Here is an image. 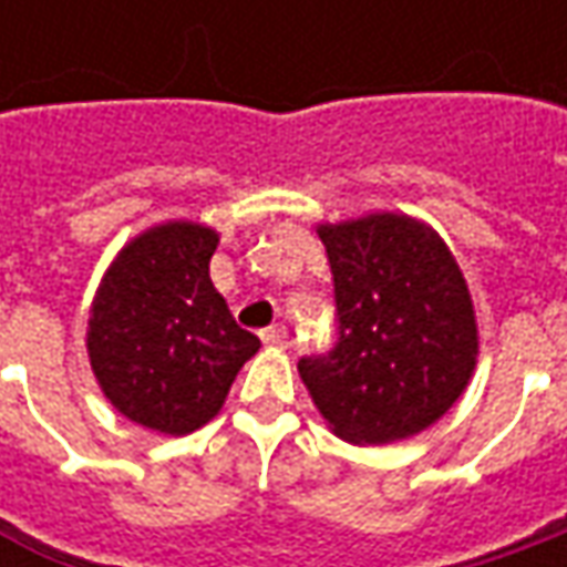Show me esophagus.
<instances>
[{
  "label": "esophagus",
  "mask_w": 567,
  "mask_h": 567,
  "mask_svg": "<svg viewBox=\"0 0 567 567\" xmlns=\"http://www.w3.org/2000/svg\"><path fill=\"white\" fill-rule=\"evenodd\" d=\"M261 340H265L268 347L287 350V347H290V331H287L284 324H271V328H265V331H261Z\"/></svg>",
  "instance_id": "esophagus-1"
}]
</instances>
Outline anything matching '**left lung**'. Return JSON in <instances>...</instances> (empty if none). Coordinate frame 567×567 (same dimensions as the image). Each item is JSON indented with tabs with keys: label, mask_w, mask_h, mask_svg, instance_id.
I'll return each instance as SVG.
<instances>
[{
	"label": "left lung",
	"mask_w": 567,
	"mask_h": 567,
	"mask_svg": "<svg viewBox=\"0 0 567 567\" xmlns=\"http://www.w3.org/2000/svg\"><path fill=\"white\" fill-rule=\"evenodd\" d=\"M338 302V343L299 360L321 420L350 445H391L439 423L467 391L480 328L457 258L435 229L375 210L318 224Z\"/></svg>",
	"instance_id": "8db88e82"
}]
</instances>
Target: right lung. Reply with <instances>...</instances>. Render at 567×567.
I'll use <instances>...</instances> for the list:
<instances>
[{"label": "right lung", "instance_id": "obj_1", "mask_svg": "<svg viewBox=\"0 0 567 567\" xmlns=\"http://www.w3.org/2000/svg\"><path fill=\"white\" fill-rule=\"evenodd\" d=\"M217 229L166 220L128 239L100 280L87 360L103 398L161 435L210 423L261 340L243 331L210 284Z\"/></svg>", "mask_w": 567, "mask_h": 567}]
</instances>
